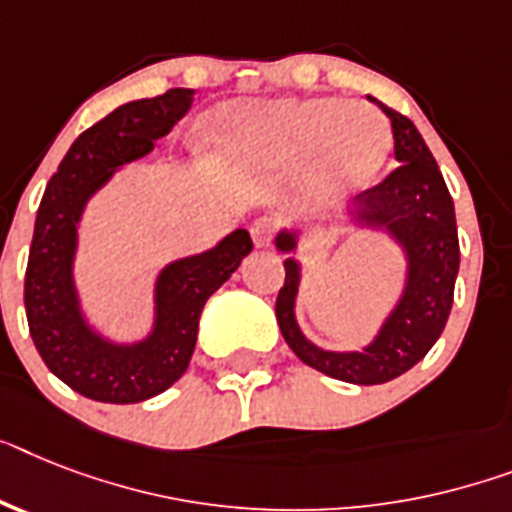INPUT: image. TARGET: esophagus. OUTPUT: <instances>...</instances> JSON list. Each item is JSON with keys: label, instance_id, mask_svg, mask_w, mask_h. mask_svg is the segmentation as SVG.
Masks as SVG:
<instances>
[{"label": "esophagus", "instance_id": "esophagus-1", "mask_svg": "<svg viewBox=\"0 0 512 512\" xmlns=\"http://www.w3.org/2000/svg\"><path fill=\"white\" fill-rule=\"evenodd\" d=\"M274 232H277V225H274V219H269V217L256 219V222L251 225V238L259 248H264V246H269V243H272Z\"/></svg>", "mask_w": 512, "mask_h": 512}]
</instances>
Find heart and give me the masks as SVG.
Instances as JSON below:
<instances>
[{"label": "heart", "mask_w": 512, "mask_h": 512, "mask_svg": "<svg viewBox=\"0 0 512 512\" xmlns=\"http://www.w3.org/2000/svg\"><path fill=\"white\" fill-rule=\"evenodd\" d=\"M225 125L235 154L277 167L311 162L319 183L335 190L369 185L390 154L382 114L363 101H253L230 109Z\"/></svg>", "instance_id": "obj_1"}]
</instances>
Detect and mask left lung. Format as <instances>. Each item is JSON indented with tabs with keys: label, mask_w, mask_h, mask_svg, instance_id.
Masks as SVG:
<instances>
[{
	"label": "left lung",
	"mask_w": 512,
	"mask_h": 512,
	"mask_svg": "<svg viewBox=\"0 0 512 512\" xmlns=\"http://www.w3.org/2000/svg\"><path fill=\"white\" fill-rule=\"evenodd\" d=\"M379 109L390 117L398 170L358 193L350 217L361 227L387 232L403 248L408 277L398 306L392 308L371 345L353 353H335L316 348L303 337L295 322V295L301 285V264L293 256L298 235L282 230L274 240L282 253H290L285 259V285L274 306L282 337L306 366L350 384L390 382L432 350L453 308L460 266L455 206L432 151L405 114L384 104Z\"/></svg>",
	"instance_id": "obj_1"
}]
</instances>
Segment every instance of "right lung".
Here are the masks:
<instances>
[{"instance_id":"add662e5","label":"right lung","mask_w":512,"mask_h":512,"mask_svg":"<svg viewBox=\"0 0 512 512\" xmlns=\"http://www.w3.org/2000/svg\"><path fill=\"white\" fill-rule=\"evenodd\" d=\"M190 104L193 88H170L114 109L75 138L38 206L25 269L28 329L49 371L83 398L125 405L172 387L196 350L204 303L253 248L248 230H235L211 251L164 266L156 280L154 329L133 345L104 340L80 311L73 259L88 198L117 167L149 154L156 138L188 114Z\"/></svg>"}]
</instances>
